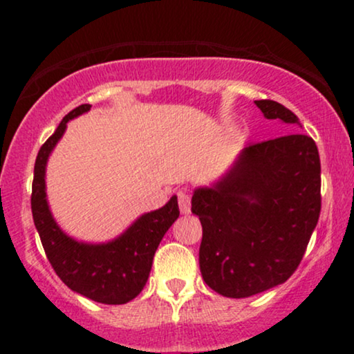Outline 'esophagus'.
<instances>
[{
	"mask_svg": "<svg viewBox=\"0 0 354 354\" xmlns=\"http://www.w3.org/2000/svg\"><path fill=\"white\" fill-rule=\"evenodd\" d=\"M176 196H178V205H180V211L183 214H188L191 211V196H189L188 189L186 188L178 189Z\"/></svg>",
	"mask_w": 354,
	"mask_h": 354,
	"instance_id": "esophagus-1",
	"label": "esophagus"
}]
</instances>
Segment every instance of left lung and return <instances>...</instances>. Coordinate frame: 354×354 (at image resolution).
Here are the masks:
<instances>
[{
	"label": "left lung",
	"instance_id": "8db88e82",
	"mask_svg": "<svg viewBox=\"0 0 354 354\" xmlns=\"http://www.w3.org/2000/svg\"><path fill=\"white\" fill-rule=\"evenodd\" d=\"M268 120L299 124L271 100L254 101ZM200 270L211 290L248 298L286 281L301 263L321 211V163L315 140L290 133L243 149L213 188L194 191Z\"/></svg>",
	"mask_w": 354,
	"mask_h": 354
}]
</instances>
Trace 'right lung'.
<instances>
[{
    "label": "right lung",
    "instance_id": "1",
    "mask_svg": "<svg viewBox=\"0 0 354 354\" xmlns=\"http://www.w3.org/2000/svg\"><path fill=\"white\" fill-rule=\"evenodd\" d=\"M91 104H81L63 118L56 131L39 148L35 163L31 211L39 239L55 273L68 288L96 303L124 304L141 293L151 271L158 245L180 216L176 196L163 208L136 219L126 233L106 245H84L63 233L53 219L44 193V168L66 123Z\"/></svg>",
    "mask_w": 354,
    "mask_h": 354
}]
</instances>
